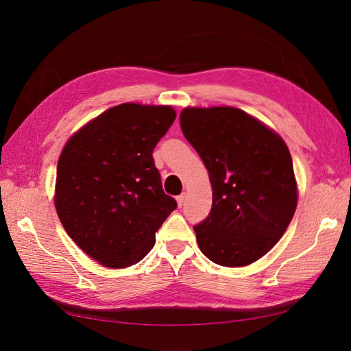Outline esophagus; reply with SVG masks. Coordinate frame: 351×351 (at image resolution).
Instances as JSON below:
<instances>
[{
    "mask_svg": "<svg viewBox=\"0 0 351 351\" xmlns=\"http://www.w3.org/2000/svg\"><path fill=\"white\" fill-rule=\"evenodd\" d=\"M176 202H178V206H182L184 205V202H185V193H182V195H180L176 197Z\"/></svg>",
    "mask_w": 351,
    "mask_h": 351,
    "instance_id": "34e87169",
    "label": "esophagus"
}]
</instances>
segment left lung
Segmentation results:
<instances>
[{
    "label": "left lung",
    "mask_w": 351,
    "mask_h": 351,
    "mask_svg": "<svg viewBox=\"0 0 351 351\" xmlns=\"http://www.w3.org/2000/svg\"><path fill=\"white\" fill-rule=\"evenodd\" d=\"M180 122L213 187L211 211L195 226L199 249L219 265L255 263L285 234L297 206L285 141L234 107L184 108Z\"/></svg>",
    "instance_id": "1"
}]
</instances>
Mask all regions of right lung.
I'll return each mask as SVG.
<instances>
[{
	"mask_svg": "<svg viewBox=\"0 0 351 351\" xmlns=\"http://www.w3.org/2000/svg\"><path fill=\"white\" fill-rule=\"evenodd\" d=\"M175 117L169 106L121 104L63 147L54 199L58 219L78 247L104 267L125 268L143 259L176 210L152 156Z\"/></svg>",
	"mask_w": 351,
	"mask_h": 351,
	"instance_id": "obj_1",
	"label": "right lung"
}]
</instances>
